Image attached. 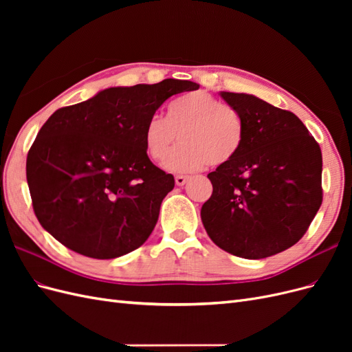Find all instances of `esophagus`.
Wrapping results in <instances>:
<instances>
[{"label":"esophagus","mask_w":352,"mask_h":352,"mask_svg":"<svg viewBox=\"0 0 352 352\" xmlns=\"http://www.w3.org/2000/svg\"><path fill=\"white\" fill-rule=\"evenodd\" d=\"M188 176H184V175H177L176 177H175V180H176V185L177 186H184L186 182H188Z\"/></svg>","instance_id":"1"}]
</instances>
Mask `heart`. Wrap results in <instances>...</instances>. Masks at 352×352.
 Returning <instances> with one entry per match:
<instances>
[{"label": "heart", "instance_id": "b5f03b06", "mask_svg": "<svg viewBox=\"0 0 352 352\" xmlns=\"http://www.w3.org/2000/svg\"><path fill=\"white\" fill-rule=\"evenodd\" d=\"M183 142L168 155L177 135ZM245 142L241 113L212 95L197 91L182 95L167 107V119L151 116L144 127L145 150L170 172L189 173L207 164L220 167L239 154Z\"/></svg>", "mask_w": 352, "mask_h": 352}]
</instances>
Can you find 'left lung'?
I'll return each mask as SVG.
<instances>
[{
  "label": "left lung",
  "instance_id": "left-lung-1",
  "mask_svg": "<svg viewBox=\"0 0 352 352\" xmlns=\"http://www.w3.org/2000/svg\"><path fill=\"white\" fill-rule=\"evenodd\" d=\"M245 122L230 163L207 175L212 194L201 208L211 241L258 260L300 241L323 201L322 150L298 117L254 95L221 92Z\"/></svg>",
  "mask_w": 352,
  "mask_h": 352
}]
</instances>
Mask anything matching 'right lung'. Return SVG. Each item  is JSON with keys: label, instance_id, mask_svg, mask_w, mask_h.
<instances>
[{"label": "right lung", "instance_id": "right-lung-1", "mask_svg": "<svg viewBox=\"0 0 352 352\" xmlns=\"http://www.w3.org/2000/svg\"><path fill=\"white\" fill-rule=\"evenodd\" d=\"M190 80L110 88L58 109L41 127L26 160L32 207L41 226L69 250L109 260L151 235L173 175L148 158L146 120Z\"/></svg>", "mask_w": 352, "mask_h": 352}]
</instances>
